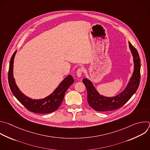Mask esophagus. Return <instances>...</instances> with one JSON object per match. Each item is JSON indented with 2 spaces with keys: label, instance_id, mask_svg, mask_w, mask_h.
I'll return each mask as SVG.
<instances>
[{
  "label": "esophagus",
  "instance_id": "esophagus-1",
  "mask_svg": "<svg viewBox=\"0 0 150 150\" xmlns=\"http://www.w3.org/2000/svg\"><path fill=\"white\" fill-rule=\"evenodd\" d=\"M83 72V68H79L78 69L77 71H76V75H77V76L78 77H80L82 75Z\"/></svg>",
  "mask_w": 150,
  "mask_h": 150
}]
</instances>
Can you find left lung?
Segmentation results:
<instances>
[{"label":"left lung","instance_id":"1","mask_svg":"<svg viewBox=\"0 0 150 150\" xmlns=\"http://www.w3.org/2000/svg\"><path fill=\"white\" fill-rule=\"evenodd\" d=\"M129 48L134 57V70L126 88L114 97L101 95L94 88L92 82L86 78L82 81L87 90V100L89 105L95 111H108L118 109L124 105L137 90L140 82V58L137 49L129 42Z\"/></svg>","mask_w":150,"mask_h":150}]
</instances>
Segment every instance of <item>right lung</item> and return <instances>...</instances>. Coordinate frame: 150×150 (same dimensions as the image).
Wrapping results in <instances>:
<instances>
[{"label":"right lung","instance_id":"right-lung-1","mask_svg":"<svg viewBox=\"0 0 150 150\" xmlns=\"http://www.w3.org/2000/svg\"><path fill=\"white\" fill-rule=\"evenodd\" d=\"M16 51L13 54L8 71V81L11 90L18 100L29 111L38 114H48L56 111L63 101L65 93L68 88L74 82L71 75L67 76L54 92L41 99H32L23 94L17 86L13 76V60Z\"/></svg>","mask_w":150,"mask_h":150}]
</instances>
